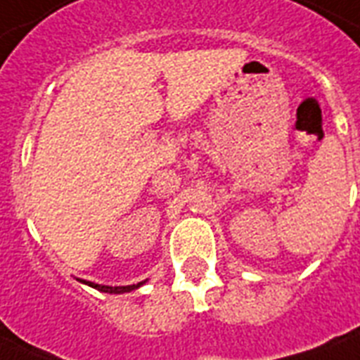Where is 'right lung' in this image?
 Wrapping results in <instances>:
<instances>
[{
  "label": "right lung",
  "instance_id": "1",
  "mask_svg": "<svg viewBox=\"0 0 360 360\" xmlns=\"http://www.w3.org/2000/svg\"><path fill=\"white\" fill-rule=\"evenodd\" d=\"M80 282H84V284H87V285H91V288H95V290H98V291H104V293H129V291L138 290L140 285L146 284V280H143V282H138V284H132V285H101V284H95V282H87V280H80Z\"/></svg>",
  "mask_w": 360,
  "mask_h": 360
}]
</instances>
